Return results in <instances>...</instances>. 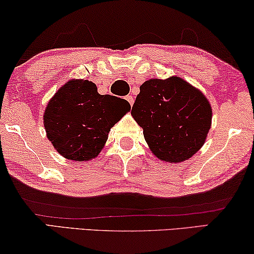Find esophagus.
<instances>
[{
    "mask_svg": "<svg viewBox=\"0 0 254 254\" xmlns=\"http://www.w3.org/2000/svg\"><path fill=\"white\" fill-rule=\"evenodd\" d=\"M126 100H127V101L128 103H130V106L133 105L134 99H133V96H132V95H127V96H126Z\"/></svg>",
    "mask_w": 254,
    "mask_h": 254,
    "instance_id": "obj_1",
    "label": "esophagus"
}]
</instances>
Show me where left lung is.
I'll list each match as a JSON object with an SVG mask.
<instances>
[{
  "mask_svg": "<svg viewBox=\"0 0 254 254\" xmlns=\"http://www.w3.org/2000/svg\"><path fill=\"white\" fill-rule=\"evenodd\" d=\"M156 158L180 163L205 144L212 108L201 91L180 77L149 79L140 86L131 110Z\"/></svg>",
  "mask_w": 254,
  "mask_h": 254,
  "instance_id": "8db88e82",
  "label": "left lung"
}]
</instances>
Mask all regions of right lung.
Instances as JSON below:
<instances>
[{
    "label": "right lung",
    "instance_id": "obj_1",
    "mask_svg": "<svg viewBox=\"0 0 254 254\" xmlns=\"http://www.w3.org/2000/svg\"><path fill=\"white\" fill-rule=\"evenodd\" d=\"M130 109L127 100L99 94L92 81L71 79L49 100L44 126L61 155L73 161H90L101 152L110 128Z\"/></svg>",
    "mask_w": 254,
    "mask_h": 254
}]
</instances>
